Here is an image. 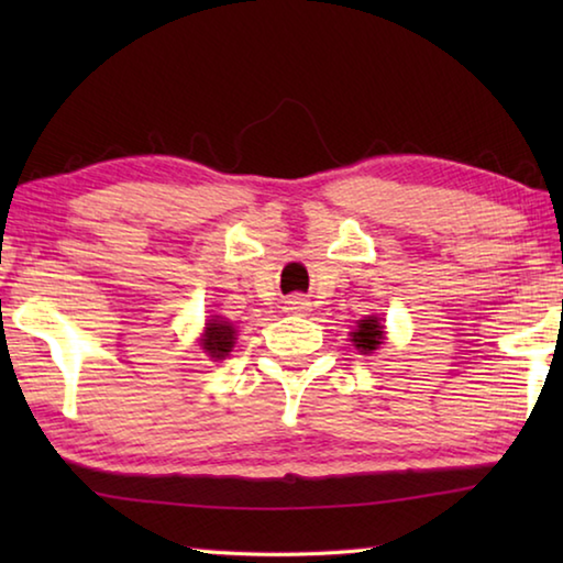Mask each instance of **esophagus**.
Masks as SVG:
<instances>
[{"mask_svg":"<svg viewBox=\"0 0 563 563\" xmlns=\"http://www.w3.org/2000/svg\"><path fill=\"white\" fill-rule=\"evenodd\" d=\"M285 310H288V312H308L310 302L300 298V295H292V298L285 300Z\"/></svg>","mask_w":563,"mask_h":563,"instance_id":"obj_1","label":"esophagus"}]
</instances>
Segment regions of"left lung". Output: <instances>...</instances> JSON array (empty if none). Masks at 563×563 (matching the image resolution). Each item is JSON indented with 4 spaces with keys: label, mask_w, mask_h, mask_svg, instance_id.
<instances>
[{
    "label": "left lung",
    "mask_w": 563,
    "mask_h": 563,
    "mask_svg": "<svg viewBox=\"0 0 563 563\" xmlns=\"http://www.w3.org/2000/svg\"><path fill=\"white\" fill-rule=\"evenodd\" d=\"M383 322L379 318H365L357 322V330L352 332V342L360 352H373L383 342Z\"/></svg>",
    "instance_id": "left-lung-1"
}]
</instances>
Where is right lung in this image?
<instances>
[{
    "mask_svg": "<svg viewBox=\"0 0 563 563\" xmlns=\"http://www.w3.org/2000/svg\"><path fill=\"white\" fill-rule=\"evenodd\" d=\"M233 342H235V330L231 322H225L221 318L208 320V328L203 335V350L208 355L216 360H223L228 352L233 350Z\"/></svg>",
    "mask_w": 563,
    "mask_h": 563,
    "instance_id": "right-lung-1",
    "label": "right lung"
}]
</instances>
